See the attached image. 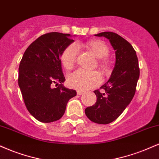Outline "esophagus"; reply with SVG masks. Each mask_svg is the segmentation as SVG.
Wrapping results in <instances>:
<instances>
[{
    "label": "esophagus",
    "instance_id": "obj_1",
    "mask_svg": "<svg viewBox=\"0 0 159 159\" xmlns=\"http://www.w3.org/2000/svg\"><path fill=\"white\" fill-rule=\"evenodd\" d=\"M84 93V92L83 91H81V90H78L77 91V94L78 95H82Z\"/></svg>",
    "mask_w": 159,
    "mask_h": 159
}]
</instances>
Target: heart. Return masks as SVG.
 Instances as JSON below:
<instances>
[{"instance_id":"heart-1","label":"heart","mask_w":159,"mask_h":159,"mask_svg":"<svg viewBox=\"0 0 159 159\" xmlns=\"http://www.w3.org/2000/svg\"><path fill=\"white\" fill-rule=\"evenodd\" d=\"M84 47L94 54L98 61V66L104 72L108 70V62L105 58L109 54V48L103 41L99 40L87 41L86 43H76L70 44L63 52L61 61L66 70H71L75 64L78 54V48ZM68 84L78 90H87L98 85L101 82V76L96 71L87 72L78 70L70 74L67 78Z\"/></svg>"}]
</instances>
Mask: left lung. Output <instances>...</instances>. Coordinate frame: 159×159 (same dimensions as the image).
<instances>
[{
    "mask_svg": "<svg viewBox=\"0 0 159 159\" xmlns=\"http://www.w3.org/2000/svg\"><path fill=\"white\" fill-rule=\"evenodd\" d=\"M110 41L116 53V64L110 79L95 90L97 101L85 109L90 121L100 124L112 122L120 116L134 97L139 78V61L133 46L124 38L112 32L95 35Z\"/></svg>",
    "mask_w": 159,
    "mask_h": 159,
    "instance_id": "8db88e82",
    "label": "left lung"
}]
</instances>
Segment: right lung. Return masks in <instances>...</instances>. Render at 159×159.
I'll use <instances>...</instances> for the list:
<instances>
[{
  "label": "right lung",
  "mask_w": 159,
  "mask_h": 159,
  "mask_svg": "<svg viewBox=\"0 0 159 159\" xmlns=\"http://www.w3.org/2000/svg\"><path fill=\"white\" fill-rule=\"evenodd\" d=\"M74 40L70 34L49 32L29 46L19 65L18 85L25 105L38 121L50 123L64 116L76 91L63 84L61 56ZM55 84L57 88H53Z\"/></svg>",
  "instance_id": "add662e5"
}]
</instances>
